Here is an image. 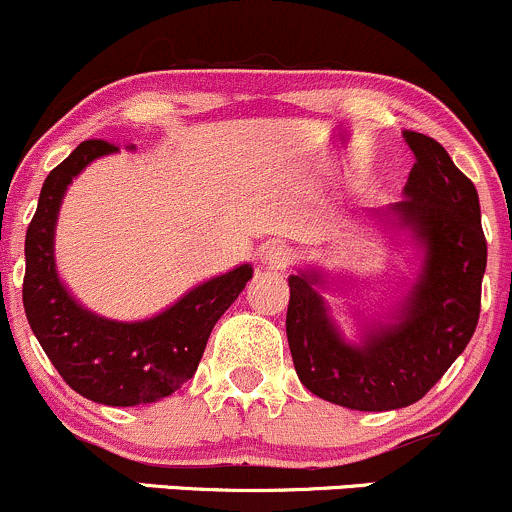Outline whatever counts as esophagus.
<instances>
[{
    "instance_id": "1",
    "label": "esophagus",
    "mask_w": 512,
    "mask_h": 512,
    "mask_svg": "<svg viewBox=\"0 0 512 512\" xmlns=\"http://www.w3.org/2000/svg\"><path fill=\"white\" fill-rule=\"evenodd\" d=\"M262 262H265L269 269H286L294 262V255H291V250L286 245H272L265 255H262Z\"/></svg>"
}]
</instances>
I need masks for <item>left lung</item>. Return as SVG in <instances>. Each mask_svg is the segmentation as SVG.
Instances as JSON below:
<instances>
[{
  "label": "left lung",
  "instance_id": "obj_1",
  "mask_svg": "<svg viewBox=\"0 0 512 512\" xmlns=\"http://www.w3.org/2000/svg\"><path fill=\"white\" fill-rule=\"evenodd\" d=\"M403 138L415 155L403 201L359 216L413 245L418 269L401 296L376 318L352 306L357 338L350 340L325 294L352 289L355 279L313 265L289 277L286 338L296 374L318 398L352 411H396L420 401L479 323L486 272L479 194L437 140L415 131Z\"/></svg>",
  "mask_w": 512,
  "mask_h": 512
}]
</instances>
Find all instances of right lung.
Listing matches in <instances>:
<instances>
[{"mask_svg":"<svg viewBox=\"0 0 512 512\" xmlns=\"http://www.w3.org/2000/svg\"><path fill=\"white\" fill-rule=\"evenodd\" d=\"M111 153H119V145L84 140L43 182L26 230L24 308L33 335L70 389L94 403L126 408L172 396L192 379L213 325L252 279V265L196 284L143 320L104 318L84 308L58 274L55 226L72 179Z\"/></svg>","mask_w":512,"mask_h":512,"instance_id":"right-lung-1","label":"right lung"}]
</instances>
